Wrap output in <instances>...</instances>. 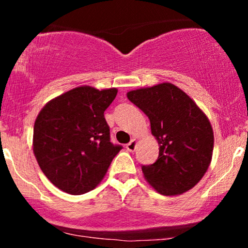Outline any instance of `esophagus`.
Here are the masks:
<instances>
[{
  "instance_id": "esophagus-1",
  "label": "esophagus",
  "mask_w": 248,
  "mask_h": 248,
  "mask_svg": "<svg viewBox=\"0 0 248 248\" xmlns=\"http://www.w3.org/2000/svg\"><path fill=\"white\" fill-rule=\"evenodd\" d=\"M136 146H138V140H136V139H133L129 143H127L126 148H127L128 152H135Z\"/></svg>"
}]
</instances>
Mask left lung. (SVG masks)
I'll list each match as a JSON object with an SVG mask.
<instances>
[{
    "mask_svg": "<svg viewBox=\"0 0 248 248\" xmlns=\"http://www.w3.org/2000/svg\"><path fill=\"white\" fill-rule=\"evenodd\" d=\"M127 98L149 118L160 147L155 163L142 167L148 183L164 196L192 189L212 160L215 139L205 113L171 82L129 91Z\"/></svg>",
    "mask_w": 248,
    "mask_h": 248,
    "instance_id": "8db88e82",
    "label": "left lung"
}]
</instances>
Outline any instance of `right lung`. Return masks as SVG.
<instances>
[{
  "mask_svg": "<svg viewBox=\"0 0 248 248\" xmlns=\"http://www.w3.org/2000/svg\"><path fill=\"white\" fill-rule=\"evenodd\" d=\"M118 90L79 86L42 108L33 126L32 149L53 186L70 195L93 190L121 150L109 141L104 112Z\"/></svg>",
  "mask_w": 248,
  "mask_h": 248,
  "instance_id": "add662e5",
  "label": "right lung"
}]
</instances>
